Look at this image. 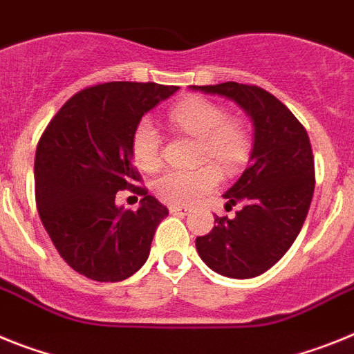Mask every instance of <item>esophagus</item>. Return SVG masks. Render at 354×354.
<instances>
[{
	"instance_id": "1",
	"label": "esophagus",
	"mask_w": 354,
	"mask_h": 354,
	"mask_svg": "<svg viewBox=\"0 0 354 354\" xmlns=\"http://www.w3.org/2000/svg\"><path fill=\"white\" fill-rule=\"evenodd\" d=\"M169 212L173 215H187L190 212L189 207H180V205H171L169 207Z\"/></svg>"
}]
</instances>
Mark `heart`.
<instances>
[{"label": "heart", "mask_w": 354, "mask_h": 354, "mask_svg": "<svg viewBox=\"0 0 354 354\" xmlns=\"http://www.w3.org/2000/svg\"><path fill=\"white\" fill-rule=\"evenodd\" d=\"M169 119L181 131L199 139L196 162H215L224 173H236L251 153V135L226 110L205 97H189L169 112ZM131 156L142 171H155L162 164V139L149 119H140L130 140ZM219 171L205 164L194 171H165L153 183L162 201L189 205L219 185Z\"/></svg>", "instance_id": "b5f03b06"}]
</instances>
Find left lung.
Wrapping results in <instances>:
<instances>
[{
    "label": "left lung",
    "mask_w": 354,
    "mask_h": 354,
    "mask_svg": "<svg viewBox=\"0 0 354 354\" xmlns=\"http://www.w3.org/2000/svg\"><path fill=\"white\" fill-rule=\"evenodd\" d=\"M194 91L235 101L253 121L250 167L226 190V208L242 205L235 217H215L208 235L196 239L201 260L235 279L263 274L299 235L315 189V167L305 126L270 92L236 82Z\"/></svg>",
    "instance_id": "1"
}]
</instances>
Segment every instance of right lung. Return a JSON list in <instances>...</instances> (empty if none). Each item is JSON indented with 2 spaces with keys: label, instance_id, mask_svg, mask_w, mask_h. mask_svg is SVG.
<instances>
[{
  "label": "right lung",
  "instance_id": "1",
  "mask_svg": "<svg viewBox=\"0 0 354 354\" xmlns=\"http://www.w3.org/2000/svg\"><path fill=\"white\" fill-rule=\"evenodd\" d=\"M178 87L110 82L76 92L55 113L37 144L35 201L49 239L76 272L122 281L149 257L167 208L135 187L133 128ZM143 196L137 212L115 205L119 189Z\"/></svg>",
  "mask_w": 354,
  "mask_h": 354
}]
</instances>
